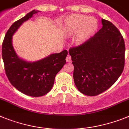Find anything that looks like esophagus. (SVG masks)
Returning a JSON list of instances; mask_svg holds the SVG:
<instances>
[{
	"instance_id": "obj_1",
	"label": "esophagus",
	"mask_w": 129,
	"mask_h": 129,
	"mask_svg": "<svg viewBox=\"0 0 129 129\" xmlns=\"http://www.w3.org/2000/svg\"><path fill=\"white\" fill-rule=\"evenodd\" d=\"M66 61H67V62H68V63H71V58L69 55H68V56H67V58H66Z\"/></svg>"
}]
</instances>
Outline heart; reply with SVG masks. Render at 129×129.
Here are the masks:
<instances>
[{
	"label": "heart",
	"mask_w": 129,
	"mask_h": 129,
	"mask_svg": "<svg viewBox=\"0 0 129 129\" xmlns=\"http://www.w3.org/2000/svg\"><path fill=\"white\" fill-rule=\"evenodd\" d=\"M98 23L93 17L74 14L68 17L65 20V28L69 35L78 34L77 41L78 44L84 43L95 33Z\"/></svg>",
	"instance_id": "heart-1"
}]
</instances>
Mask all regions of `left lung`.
<instances>
[{
    "label": "left lung",
    "mask_w": 129,
    "mask_h": 129,
    "mask_svg": "<svg viewBox=\"0 0 129 129\" xmlns=\"http://www.w3.org/2000/svg\"><path fill=\"white\" fill-rule=\"evenodd\" d=\"M103 27L80 45L69 49L77 89L88 96L104 92L120 77L125 66V46L118 29L102 19Z\"/></svg>",
    "instance_id": "obj_1"
}]
</instances>
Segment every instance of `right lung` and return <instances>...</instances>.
Listing matches in <instances>:
<instances>
[{"mask_svg": "<svg viewBox=\"0 0 129 129\" xmlns=\"http://www.w3.org/2000/svg\"><path fill=\"white\" fill-rule=\"evenodd\" d=\"M39 12L32 10L13 23L5 35L2 47L4 69L12 86L26 95L41 97L51 91L56 74L66 64L68 51L52 54L42 60L27 61L17 55L12 37L20 26Z\"/></svg>", "mask_w": 129, "mask_h": 129, "instance_id": "right-lung-1", "label": "right lung"}]
</instances>
